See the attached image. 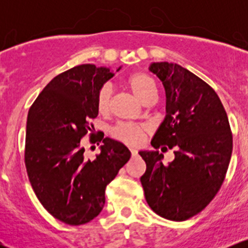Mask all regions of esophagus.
Instances as JSON below:
<instances>
[{"mask_svg": "<svg viewBox=\"0 0 248 248\" xmlns=\"http://www.w3.org/2000/svg\"><path fill=\"white\" fill-rule=\"evenodd\" d=\"M130 153H132L133 157L138 156V149H135V148H130Z\"/></svg>", "mask_w": 248, "mask_h": 248, "instance_id": "obj_1", "label": "esophagus"}]
</instances>
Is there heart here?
<instances>
[{
  "mask_svg": "<svg viewBox=\"0 0 248 248\" xmlns=\"http://www.w3.org/2000/svg\"><path fill=\"white\" fill-rule=\"evenodd\" d=\"M128 90L133 93L138 100L142 104L155 101L157 96V85L149 75L143 72H134L124 80ZM112 101V88L105 85L100 88L96 95V108L101 114H106L110 109ZM146 127L138 124H121L113 129V136L128 144H140L144 139Z\"/></svg>",
  "mask_w": 248,
  "mask_h": 248,
  "instance_id": "b5f03b06",
  "label": "heart"
}]
</instances>
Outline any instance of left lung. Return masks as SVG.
<instances>
[{"label":"left lung","instance_id":"obj_1","mask_svg":"<svg viewBox=\"0 0 248 248\" xmlns=\"http://www.w3.org/2000/svg\"><path fill=\"white\" fill-rule=\"evenodd\" d=\"M149 71L163 84L167 114L152 140L155 150L139 153L147 164L141 184L154 212L183 221L205 209L220 189L231 160V128L215 90L189 70L161 62ZM162 144L176 149L169 165L157 150Z\"/></svg>","mask_w":248,"mask_h":248}]
</instances>
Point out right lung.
<instances>
[{
  "label": "right lung",
  "instance_id": "obj_1",
  "mask_svg": "<svg viewBox=\"0 0 248 248\" xmlns=\"http://www.w3.org/2000/svg\"><path fill=\"white\" fill-rule=\"evenodd\" d=\"M113 76L93 64L72 67L44 87L28 114L24 158L31 186L50 215L72 226L101 212L107 184L130 158L124 143L91 134V141L102 146L90 160L80 141L98 116V92Z\"/></svg>",
  "mask_w": 248,
  "mask_h": 248
}]
</instances>
